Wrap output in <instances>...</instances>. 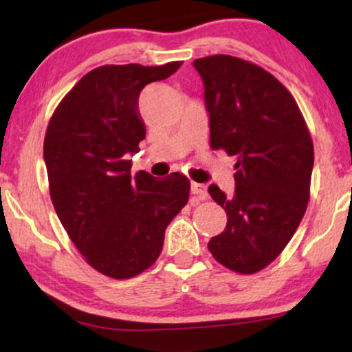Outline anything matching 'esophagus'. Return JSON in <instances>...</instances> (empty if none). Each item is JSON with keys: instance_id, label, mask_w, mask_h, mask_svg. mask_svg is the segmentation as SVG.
Masks as SVG:
<instances>
[{"instance_id": "34e87169", "label": "esophagus", "mask_w": 352, "mask_h": 352, "mask_svg": "<svg viewBox=\"0 0 352 352\" xmlns=\"http://www.w3.org/2000/svg\"><path fill=\"white\" fill-rule=\"evenodd\" d=\"M192 193L193 195H197V199L199 200H205L208 197L207 187H205L204 184H192Z\"/></svg>"}]
</instances>
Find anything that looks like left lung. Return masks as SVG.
I'll return each mask as SVG.
<instances>
[{"label":"left lung","mask_w":352,"mask_h":352,"mask_svg":"<svg viewBox=\"0 0 352 352\" xmlns=\"http://www.w3.org/2000/svg\"><path fill=\"white\" fill-rule=\"evenodd\" d=\"M193 66L204 79L210 147L236 157L235 195L208 188L228 218L208 250L232 272L258 273L280 256L308 207L309 129L292 92L263 67L228 54Z\"/></svg>","instance_id":"left-lung-1"}]
</instances>
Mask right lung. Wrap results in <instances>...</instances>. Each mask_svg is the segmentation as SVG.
<instances>
[{"label": "right lung", "mask_w": 352, "mask_h": 352, "mask_svg": "<svg viewBox=\"0 0 352 352\" xmlns=\"http://www.w3.org/2000/svg\"><path fill=\"white\" fill-rule=\"evenodd\" d=\"M180 66L96 67L64 96L47 124L44 162L56 213L84 260L114 280L155 263L165 228L188 201L187 177L132 175L127 159L145 139L140 91Z\"/></svg>", "instance_id": "1"}]
</instances>
